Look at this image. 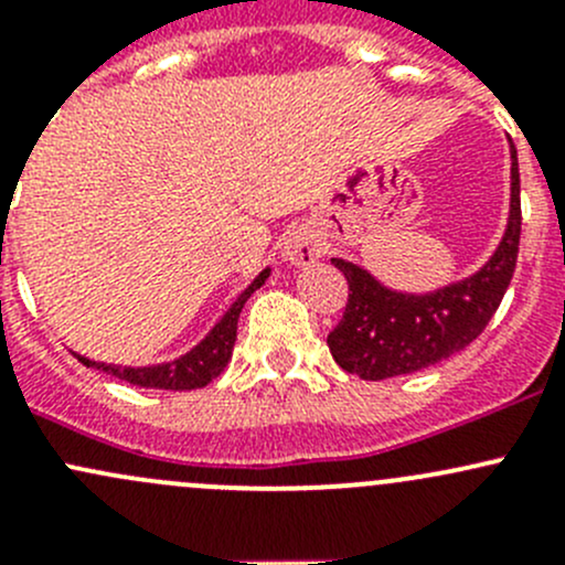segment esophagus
I'll list each match as a JSON object with an SVG mask.
<instances>
[{
	"label": "esophagus",
	"instance_id": "obj_1",
	"mask_svg": "<svg viewBox=\"0 0 565 565\" xmlns=\"http://www.w3.org/2000/svg\"><path fill=\"white\" fill-rule=\"evenodd\" d=\"M284 256H287L292 265L306 267L322 256V243H319V237L315 235V232L298 230V232H292L287 241H284Z\"/></svg>",
	"mask_w": 565,
	"mask_h": 565
}]
</instances>
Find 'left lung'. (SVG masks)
<instances>
[{
  "label": "left lung",
  "mask_w": 565,
  "mask_h": 565,
  "mask_svg": "<svg viewBox=\"0 0 565 565\" xmlns=\"http://www.w3.org/2000/svg\"><path fill=\"white\" fill-rule=\"evenodd\" d=\"M511 158L509 230L489 265L467 281L413 298L380 287L366 270L350 262L333 259L344 273L350 295L339 324L328 333V347L347 374L380 383L420 372L457 355L483 333L514 278L520 256L522 204L516 150H511Z\"/></svg>",
  "instance_id": "left-lung-1"
}]
</instances>
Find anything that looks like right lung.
<instances>
[{
  "instance_id": "1",
  "label": "right lung",
  "mask_w": 565,
  "mask_h": 565,
  "mask_svg": "<svg viewBox=\"0 0 565 565\" xmlns=\"http://www.w3.org/2000/svg\"><path fill=\"white\" fill-rule=\"evenodd\" d=\"M267 276H270V270H262L246 292L232 303V309L226 311L224 319L215 324L213 333H210L196 350L177 358L172 363H163V366H147V369H128V366H114V363H95L82 355H78V361L89 369H98V372L111 374V377L122 380V383L139 385V388H161V391L204 388V385L213 383V380L224 372L226 363H230L232 347H235V339H237V319H241L243 306H246L250 295L265 284Z\"/></svg>"
}]
</instances>
